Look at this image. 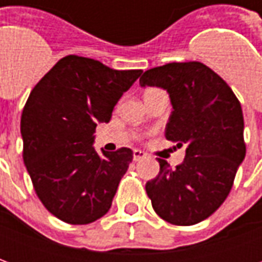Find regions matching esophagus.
<instances>
[{
  "instance_id": "esophagus-1",
  "label": "esophagus",
  "mask_w": 262,
  "mask_h": 262,
  "mask_svg": "<svg viewBox=\"0 0 262 262\" xmlns=\"http://www.w3.org/2000/svg\"><path fill=\"white\" fill-rule=\"evenodd\" d=\"M146 157V153L144 151H142V150H139V148H135L133 150V160L135 161H139V160H142Z\"/></svg>"
}]
</instances>
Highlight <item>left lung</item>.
I'll return each mask as SVG.
<instances>
[{"label": "left lung", "instance_id": "obj_1", "mask_svg": "<svg viewBox=\"0 0 262 262\" xmlns=\"http://www.w3.org/2000/svg\"><path fill=\"white\" fill-rule=\"evenodd\" d=\"M140 85L167 90L174 111L165 139L177 147L187 144L184 163L174 170L159 159V176L147 181L146 192L161 219L196 225L225 202L246 157L240 101L220 75L199 61L147 70Z\"/></svg>", "mask_w": 262, "mask_h": 262}]
</instances>
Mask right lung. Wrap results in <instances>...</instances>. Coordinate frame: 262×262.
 Segmentation results:
<instances>
[{
  "label": "right lung",
  "mask_w": 262,
  "mask_h": 262,
  "mask_svg": "<svg viewBox=\"0 0 262 262\" xmlns=\"http://www.w3.org/2000/svg\"><path fill=\"white\" fill-rule=\"evenodd\" d=\"M140 74L70 54L31 91L20 116L22 157L37 198L57 219L88 225L111 208L133 151L97 153L94 132Z\"/></svg>",
  "instance_id": "right-lung-1"
}]
</instances>
